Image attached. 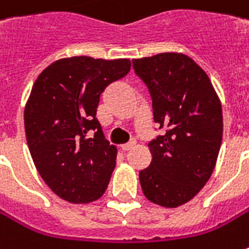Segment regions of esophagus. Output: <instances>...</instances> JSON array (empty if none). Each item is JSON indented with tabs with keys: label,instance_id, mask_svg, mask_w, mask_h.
I'll use <instances>...</instances> for the list:
<instances>
[{
	"label": "esophagus",
	"instance_id": "1",
	"mask_svg": "<svg viewBox=\"0 0 249 249\" xmlns=\"http://www.w3.org/2000/svg\"><path fill=\"white\" fill-rule=\"evenodd\" d=\"M135 146V141H131V142H128V143H125V145H121V150H124V152H128L129 149H132Z\"/></svg>",
	"mask_w": 249,
	"mask_h": 249
}]
</instances>
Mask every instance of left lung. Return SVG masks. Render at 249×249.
<instances>
[{
    "mask_svg": "<svg viewBox=\"0 0 249 249\" xmlns=\"http://www.w3.org/2000/svg\"><path fill=\"white\" fill-rule=\"evenodd\" d=\"M166 129L149 142L152 161L139 171L145 196L164 208L191 200L211 178L223 138L222 104L206 72L184 54L132 61Z\"/></svg>",
    "mask_w": 249,
    "mask_h": 249,
    "instance_id": "1",
    "label": "left lung"
}]
</instances>
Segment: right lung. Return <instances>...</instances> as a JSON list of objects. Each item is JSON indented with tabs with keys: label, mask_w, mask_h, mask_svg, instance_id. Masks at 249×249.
Segmentation results:
<instances>
[{
	"label": "right lung",
	"mask_w": 249,
	"mask_h": 249,
	"mask_svg": "<svg viewBox=\"0 0 249 249\" xmlns=\"http://www.w3.org/2000/svg\"><path fill=\"white\" fill-rule=\"evenodd\" d=\"M129 70L126 58L72 57L53 62L35 82L25 107L27 146L38 174L62 199L88 203L107 188L117 147L96 111L104 89Z\"/></svg>",
	"instance_id": "obj_1"
}]
</instances>
